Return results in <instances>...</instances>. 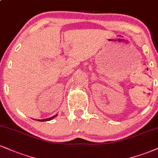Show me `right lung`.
Returning a JSON list of instances; mask_svg holds the SVG:
<instances>
[{"instance_id": "obj_1", "label": "right lung", "mask_w": 158, "mask_h": 158, "mask_svg": "<svg viewBox=\"0 0 158 158\" xmlns=\"http://www.w3.org/2000/svg\"><path fill=\"white\" fill-rule=\"evenodd\" d=\"M56 115H57V114H56V115H54V116H52V117H51V118H45V119H41V120H38V119H36V121H51V120H52V119L56 117Z\"/></svg>"}]
</instances>
